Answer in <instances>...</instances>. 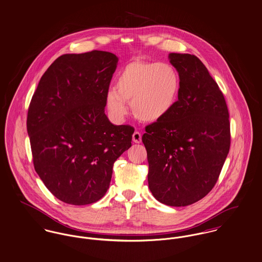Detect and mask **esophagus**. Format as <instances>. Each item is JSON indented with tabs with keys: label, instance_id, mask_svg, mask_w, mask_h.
<instances>
[{
	"label": "esophagus",
	"instance_id": "obj_1",
	"mask_svg": "<svg viewBox=\"0 0 262 262\" xmlns=\"http://www.w3.org/2000/svg\"><path fill=\"white\" fill-rule=\"evenodd\" d=\"M133 141L136 143V144H140L142 142V135L140 132H135L134 135H133Z\"/></svg>",
	"mask_w": 262,
	"mask_h": 262
}]
</instances>
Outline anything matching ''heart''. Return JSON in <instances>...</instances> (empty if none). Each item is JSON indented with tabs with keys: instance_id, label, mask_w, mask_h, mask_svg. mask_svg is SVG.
<instances>
[{
	"instance_id": "1",
	"label": "heart",
	"mask_w": 262,
	"mask_h": 262,
	"mask_svg": "<svg viewBox=\"0 0 262 262\" xmlns=\"http://www.w3.org/2000/svg\"><path fill=\"white\" fill-rule=\"evenodd\" d=\"M179 90L180 77L171 64L134 61L118 73L116 88L107 90L105 106L112 117L122 119L129 102L137 118L156 121L172 111Z\"/></svg>"
}]
</instances>
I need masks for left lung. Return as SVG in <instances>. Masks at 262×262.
<instances>
[{"instance_id": "obj_1", "label": "left lung", "mask_w": 262, "mask_h": 262, "mask_svg": "<svg viewBox=\"0 0 262 262\" xmlns=\"http://www.w3.org/2000/svg\"><path fill=\"white\" fill-rule=\"evenodd\" d=\"M180 90L166 117L146 125L148 188L161 203L181 207L204 198L215 186L229 152L227 104L201 60L171 53Z\"/></svg>"}]
</instances>
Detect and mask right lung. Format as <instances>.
Instances as JSON below:
<instances>
[{
  "label": "right lung",
  "instance_id": "1",
  "mask_svg": "<svg viewBox=\"0 0 262 262\" xmlns=\"http://www.w3.org/2000/svg\"><path fill=\"white\" fill-rule=\"evenodd\" d=\"M117 56L93 50L64 54L41 77L27 116L35 171L64 203L88 205L106 193L117 158L135 128L104 114Z\"/></svg>",
  "mask_w": 262,
  "mask_h": 262
}]
</instances>
